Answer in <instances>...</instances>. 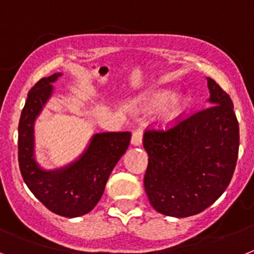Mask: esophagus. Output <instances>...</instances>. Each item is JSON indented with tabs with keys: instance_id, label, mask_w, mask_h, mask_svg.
<instances>
[{
	"instance_id": "esophagus-1",
	"label": "esophagus",
	"mask_w": 254,
	"mask_h": 254,
	"mask_svg": "<svg viewBox=\"0 0 254 254\" xmlns=\"http://www.w3.org/2000/svg\"><path fill=\"white\" fill-rule=\"evenodd\" d=\"M141 141H143V130L141 129L134 130L131 136V144L132 145H140Z\"/></svg>"
}]
</instances>
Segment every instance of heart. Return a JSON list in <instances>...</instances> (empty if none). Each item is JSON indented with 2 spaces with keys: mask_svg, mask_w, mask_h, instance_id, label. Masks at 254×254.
I'll return each mask as SVG.
<instances>
[{
  "mask_svg": "<svg viewBox=\"0 0 254 254\" xmlns=\"http://www.w3.org/2000/svg\"><path fill=\"white\" fill-rule=\"evenodd\" d=\"M170 95L171 92H168V91H161V92H157L150 96V102L158 105L163 104L168 100L166 107V115L170 119H173L184 111L185 106H186V99L184 96L180 95H173L171 98L169 97Z\"/></svg>",
  "mask_w": 254,
  "mask_h": 254,
  "instance_id": "b5f03b06",
  "label": "heart"
}]
</instances>
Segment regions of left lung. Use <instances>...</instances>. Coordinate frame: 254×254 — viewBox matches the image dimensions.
<instances>
[{
    "mask_svg": "<svg viewBox=\"0 0 254 254\" xmlns=\"http://www.w3.org/2000/svg\"><path fill=\"white\" fill-rule=\"evenodd\" d=\"M211 106L161 131L144 132V187L158 212L187 218L204 211L227 190L238 158L239 127L229 95L207 78Z\"/></svg>",
    "mask_w": 254,
    "mask_h": 254,
    "instance_id": "left-lung-1",
    "label": "left lung"
}]
</instances>
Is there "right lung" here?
<instances>
[{
    "instance_id": "1",
    "label": "right lung",
    "mask_w": 254,
    "mask_h": 254,
    "mask_svg": "<svg viewBox=\"0 0 254 254\" xmlns=\"http://www.w3.org/2000/svg\"><path fill=\"white\" fill-rule=\"evenodd\" d=\"M62 76L44 77L29 91L19 123V166L25 184L45 207L65 218L90 212L101 198L109 176L129 147L131 132H97L76 161L57 170H44L35 158V120Z\"/></svg>"
}]
</instances>
